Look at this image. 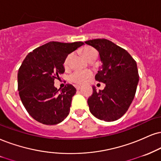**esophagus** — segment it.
<instances>
[{
	"instance_id": "obj_1",
	"label": "esophagus",
	"mask_w": 161,
	"mask_h": 161,
	"mask_svg": "<svg viewBox=\"0 0 161 161\" xmlns=\"http://www.w3.org/2000/svg\"><path fill=\"white\" fill-rule=\"evenodd\" d=\"M75 88H76L77 90H79L81 89V86H80V85H76V86H75Z\"/></svg>"
}]
</instances>
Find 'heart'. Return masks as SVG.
Masks as SVG:
<instances>
[{"instance_id":"obj_1","label":"heart","mask_w":161,"mask_h":161,"mask_svg":"<svg viewBox=\"0 0 161 161\" xmlns=\"http://www.w3.org/2000/svg\"><path fill=\"white\" fill-rule=\"evenodd\" d=\"M82 54L87 60L93 56H97V52L94 48L92 47L86 46L83 48ZM71 58V54H69L68 56L65 57L63 65H64L65 69H69V63ZM92 76V73L89 71H77L73 73L70 75V80L72 82L76 83L77 84H83L86 83L89 79Z\"/></svg>"}]
</instances>
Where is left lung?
Listing matches in <instances>:
<instances>
[{"label": "left lung", "instance_id": "obj_1", "mask_svg": "<svg viewBox=\"0 0 161 161\" xmlns=\"http://www.w3.org/2000/svg\"><path fill=\"white\" fill-rule=\"evenodd\" d=\"M85 43L98 51L102 65L96 80L106 85L98 92L92 87V95L87 100L90 110L100 120L116 121L127 112L135 96L139 82L136 63L126 50L106 39Z\"/></svg>", "mask_w": 161, "mask_h": 161}]
</instances>
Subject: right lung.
Here are the masks:
<instances>
[{
	"label": "right lung",
	"instance_id": "1",
	"mask_svg": "<svg viewBox=\"0 0 161 161\" xmlns=\"http://www.w3.org/2000/svg\"><path fill=\"white\" fill-rule=\"evenodd\" d=\"M83 45L82 42H50L30 52L24 59L18 72V90L26 110L37 122L57 125L69 115L76 89L67 84L57 90L54 80L64 73L65 57Z\"/></svg>",
	"mask_w": 161,
	"mask_h": 161
}]
</instances>
